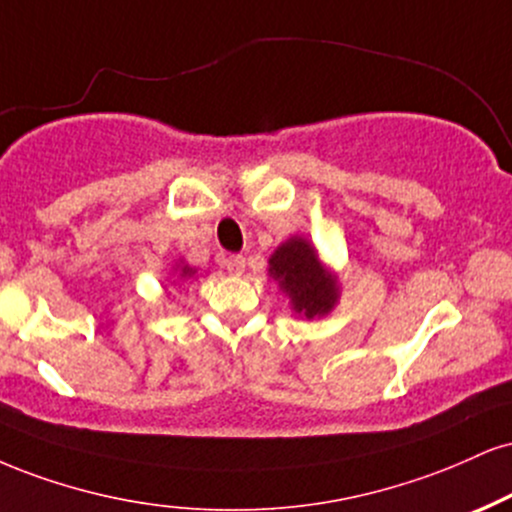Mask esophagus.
Masks as SVG:
<instances>
[{"label":"esophagus","mask_w":512,"mask_h":512,"mask_svg":"<svg viewBox=\"0 0 512 512\" xmlns=\"http://www.w3.org/2000/svg\"><path fill=\"white\" fill-rule=\"evenodd\" d=\"M221 267L229 269L233 276H240L245 272V257L243 255H224L221 257Z\"/></svg>","instance_id":"obj_1"}]
</instances>
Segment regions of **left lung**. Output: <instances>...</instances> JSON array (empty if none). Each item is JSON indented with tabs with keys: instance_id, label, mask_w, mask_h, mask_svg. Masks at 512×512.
I'll use <instances>...</instances> for the list:
<instances>
[{
	"instance_id": "8db88e82",
	"label": "left lung",
	"mask_w": 512,
	"mask_h": 512,
	"mask_svg": "<svg viewBox=\"0 0 512 512\" xmlns=\"http://www.w3.org/2000/svg\"><path fill=\"white\" fill-rule=\"evenodd\" d=\"M267 274L279 283L291 312L300 319L326 317L341 300V276L322 260L315 243L305 236H291L276 245Z\"/></svg>"
}]
</instances>
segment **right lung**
Segmentation results:
<instances>
[{"instance_id":"right-lung-1","label":"right lung","mask_w":512,"mask_h":512,"mask_svg":"<svg viewBox=\"0 0 512 512\" xmlns=\"http://www.w3.org/2000/svg\"><path fill=\"white\" fill-rule=\"evenodd\" d=\"M195 274H197V269L190 267L186 260H178V262H174V267H171V276H174L176 281H190V279H195Z\"/></svg>"}]
</instances>
